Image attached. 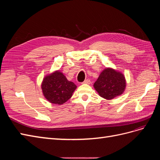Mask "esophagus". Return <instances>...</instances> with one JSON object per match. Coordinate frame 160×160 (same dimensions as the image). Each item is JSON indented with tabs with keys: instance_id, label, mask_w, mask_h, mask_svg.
Wrapping results in <instances>:
<instances>
[{
	"instance_id": "esophagus-1",
	"label": "esophagus",
	"mask_w": 160,
	"mask_h": 160,
	"mask_svg": "<svg viewBox=\"0 0 160 160\" xmlns=\"http://www.w3.org/2000/svg\"><path fill=\"white\" fill-rule=\"evenodd\" d=\"M82 83H83V84H90L91 83V81H90L89 79H86Z\"/></svg>"
}]
</instances>
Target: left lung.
<instances>
[{
	"instance_id": "left-lung-1",
	"label": "left lung",
	"mask_w": 160,
	"mask_h": 160,
	"mask_svg": "<svg viewBox=\"0 0 160 160\" xmlns=\"http://www.w3.org/2000/svg\"><path fill=\"white\" fill-rule=\"evenodd\" d=\"M93 87L101 98L110 100L123 93L126 81L121 72L112 68H105L101 72Z\"/></svg>"
}]
</instances>
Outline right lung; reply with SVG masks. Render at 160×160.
I'll use <instances>...</instances> for the list:
<instances>
[{"label": "right lung", "mask_w": 160, "mask_h": 160, "mask_svg": "<svg viewBox=\"0 0 160 160\" xmlns=\"http://www.w3.org/2000/svg\"><path fill=\"white\" fill-rule=\"evenodd\" d=\"M74 83L67 80L59 71L44 77L41 84L43 95L52 104L62 105L68 101L76 89Z\"/></svg>", "instance_id": "1"}]
</instances>
